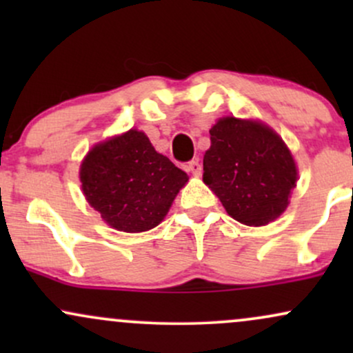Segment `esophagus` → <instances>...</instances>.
Masks as SVG:
<instances>
[{
	"instance_id": "esophagus-1",
	"label": "esophagus",
	"mask_w": 353,
	"mask_h": 353,
	"mask_svg": "<svg viewBox=\"0 0 353 353\" xmlns=\"http://www.w3.org/2000/svg\"><path fill=\"white\" fill-rule=\"evenodd\" d=\"M188 169H189V172L194 174V176H201V172H202V165L199 161H190V163L188 164Z\"/></svg>"
}]
</instances>
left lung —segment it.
Wrapping results in <instances>:
<instances>
[{"mask_svg":"<svg viewBox=\"0 0 353 353\" xmlns=\"http://www.w3.org/2000/svg\"><path fill=\"white\" fill-rule=\"evenodd\" d=\"M204 179L230 217L245 225H265L289 205L297 169L287 145L270 128L222 117L209 131Z\"/></svg>","mask_w":353,"mask_h":353,"instance_id":"obj_1","label":"left lung"}]
</instances>
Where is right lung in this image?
<instances>
[{
  "label": "right lung",
  "instance_id": "right-lung-1",
  "mask_svg": "<svg viewBox=\"0 0 353 353\" xmlns=\"http://www.w3.org/2000/svg\"><path fill=\"white\" fill-rule=\"evenodd\" d=\"M79 177L89 204L123 232L156 228L189 179L136 129L94 145Z\"/></svg>",
  "mask_w": 353,
  "mask_h": 353
}]
</instances>
